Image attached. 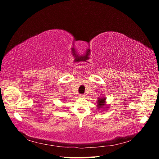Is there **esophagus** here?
Here are the masks:
<instances>
[{
  "mask_svg": "<svg viewBox=\"0 0 159 159\" xmlns=\"http://www.w3.org/2000/svg\"><path fill=\"white\" fill-rule=\"evenodd\" d=\"M79 97H80V98H84V97H85V95H82V94H81V95H79Z\"/></svg>",
  "mask_w": 159,
  "mask_h": 159,
  "instance_id": "34e87169",
  "label": "esophagus"
}]
</instances>
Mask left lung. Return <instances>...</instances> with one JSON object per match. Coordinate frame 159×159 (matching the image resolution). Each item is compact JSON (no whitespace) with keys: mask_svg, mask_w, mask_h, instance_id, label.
<instances>
[{"mask_svg":"<svg viewBox=\"0 0 159 159\" xmlns=\"http://www.w3.org/2000/svg\"><path fill=\"white\" fill-rule=\"evenodd\" d=\"M105 100H106V98L104 97H99L97 101V107L98 109L99 110L101 109H103L104 107L105 108H108L107 107V106H106V102H105Z\"/></svg>","mask_w":159,"mask_h":159,"instance_id":"1","label":"left lung"}]
</instances>
